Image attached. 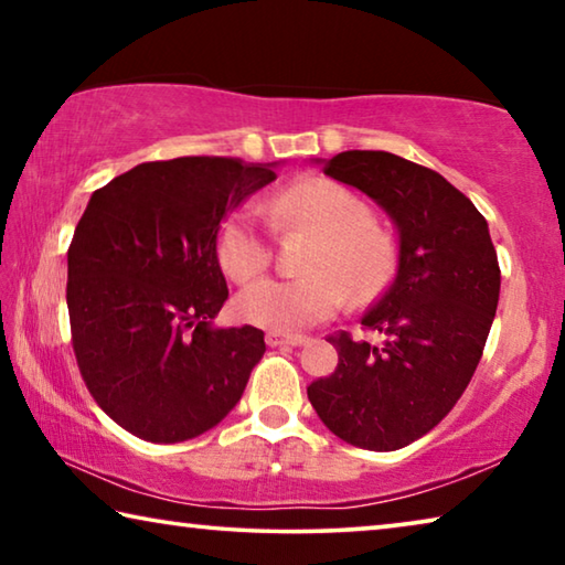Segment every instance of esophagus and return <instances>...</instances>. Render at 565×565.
<instances>
[{"mask_svg":"<svg viewBox=\"0 0 565 565\" xmlns=\"http://www.w3.org/2000/svg\"><path fill=\"white\" fill-rule=\"evenodd\" d=\"M266 343H269V347H303L306 337H284V333L269 331L266 333Z\"/></svg>","mask_w":565,"mask_h":565,"instance_id":"esophagus-1","label":"esophagus"}]
</instances>
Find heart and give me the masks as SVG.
<instances>
[{"label":"heart","mask_w":565,"mask_h":565,"mask_svg":"<svg viewBox=\"0 0 565 565\" xmlns=\"http://www.w3.org/2000/svg\"><path fill=\"white\" fill-rule=\"evenodd\" d=\"M279 228L313 236L303 279H266L236 299L238 319L276 333H294L329 321L347 296L353 306L371 303L394 271V244L361 199L323 177L294 181L269 202ZM218 259L234 281H252L269 266V238L252 212L228 216L218 232Z\"/></svg>","instance_id":"1"}]
</instances>
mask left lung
I'll return each instance as SVG.
<instances>
[{
  "mask_svg": "<svg viewBox=\"0 0 565 565\" xmlns=\"http://www.w3.org/2000/svg\"><path fill=\"white\" fill-rule=\"evenodd\" d=\"M313 161L384 209L398 259L394 281L361 319L384 343L333 337L339 366L306 394L341 441L396 451L456 406L481 361L501 294L489 224L441 174L388 151Z\"/></svg>",
  "mask_w": 565,
  "mask_h": 565,
  "instance_id": "obj_1",
  "label": "left lung"
}]
</instances>
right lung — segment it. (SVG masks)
<instances>
[{"label":"right lung","mask_w":565,"mask_h":565,"mask_svg":"<svg viewBox=\"0 0 565 565\" xmlns=\"http://www.w3.org/2000/svg\"><path fill=\"white\" fill-rule=\"evenodd\" d=\"M232 157L149 161L94 191L66 254L76 363L89 394L151 444L206 434L242 398L264 331L216 327L226 214L276 179Z\"/></svg>","instance_id":"right-lung-1"}]
</instances>
